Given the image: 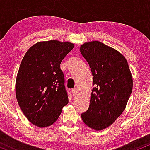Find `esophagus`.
Returning a JSON list of instances; mask_svg holds the SVG:
<instances>
[{
    "label": "esophagus",
    "mask_w": 150,
    "mask_h": 150,
    "mask_svg": "<svg viewBox=\"0 0 150 150\" xmlns=\"http://www.w3.org/2000/svg\"><path fill=\"white\" fill-rule=\"evenodd\" d=\"M71 92H72V94H73L74 96H76L77 95V93H78V91H77V90L76 88L72 89Z\"/></svg>",
    "instance_id": "obj_1"
}]
</instances>
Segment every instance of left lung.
Here are the masks:
<instances>
[{
	"mask_svg": "<svg viewBox=\"0 0 150 150\" xmlns=\"http://www.w3.org/2000/svg\"><path fill=\"white\" fill-rule=\"evenodd\" d=\"M80 52L91 69L94 86L81 118L89 127L101 130L125 110L132 91V74L123 55L100 42L84 43Z\"/></svg>",
	"mask_w": 150,
	"mask_h": 150,
	"instance_id": "1",
	"label": "left lung"
}]
</instances>
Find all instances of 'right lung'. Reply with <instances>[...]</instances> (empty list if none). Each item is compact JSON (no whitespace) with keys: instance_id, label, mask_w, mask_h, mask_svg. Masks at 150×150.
I'll return each mask as SVG.
<instances>
[{"instance_id":"add662e5","label":"right lung","mask_w":150,"mask_h":150,"mask_svg":"<svg viewBox=\"0 0 150 150\" xmlns=\"http://www.w3.org/2000/svg\"><path fill=\"white\" fill-rule=\"evenodd\" d=\"M74 47L69 42H40L23 57L16 78V98L33 125L40 127L52 125L68 103L60 64Z\"/></svg>"}]
</instances>
